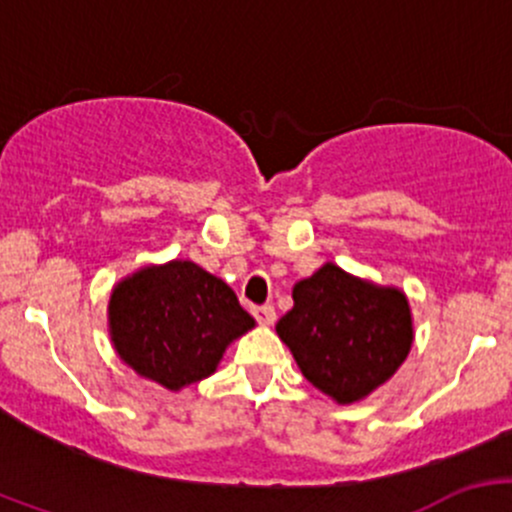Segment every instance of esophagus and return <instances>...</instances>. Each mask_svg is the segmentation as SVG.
Here are the masks:
<instances>
[{
	"instance_id": "esophagus-1",
	"label": "esophagus",
	"mask_w": 512,
	"mask_h": 512,
	"mask_svg": "<svg viewBox=\"0 0 512 512\" xmlns=\"http://www.w3.org/2000/svg\"><path fill=\"white\" fill-rule=\"evenodd\" d=\"M252 314H255V319L262 324V327H270V324H275V307H272V304L255 307L252 309Z\"/></svg>"
}]
</instances>
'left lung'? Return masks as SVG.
Listing matches in <instances>:
<instances>
[{
	"label": "left lung",
	"mask_w": 512,
	"mask_h": 512,
	"mask_svg": "<svg viewBox=\"0 0 512 512\" xmlns=\"http://www.w3.org/2000/svg\"><path fill=\"white\" fill-rule=\"evenodd\" d=\"M294 307L277 322L304 379L337 401L356 404L391 379L414 344L404 289L356 277L324 262L292 287Z\"/></svg>",
	"instance_id": "obj_1"
}]
</instances>
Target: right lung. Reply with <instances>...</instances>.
Returning <instances> with one entry per match:
<instances>
[{
    "label": "right lung",
    "mask_w": 512,
    "mask_h": 512,
    "mask_svg": "<svg viewBox=\"0 0 512 512\" xmlns=\"http://www.w3.org/2000/svg\"><path fill=\"white\" fill-rule=\"evenodd\" d=\"M252 327L235 292L190 260L141 267L116 282L108 299L116 354L168 391L215 374L225 349Z\"/></svg>",
    "instance_id": "add662e5"
}]
</instances>
